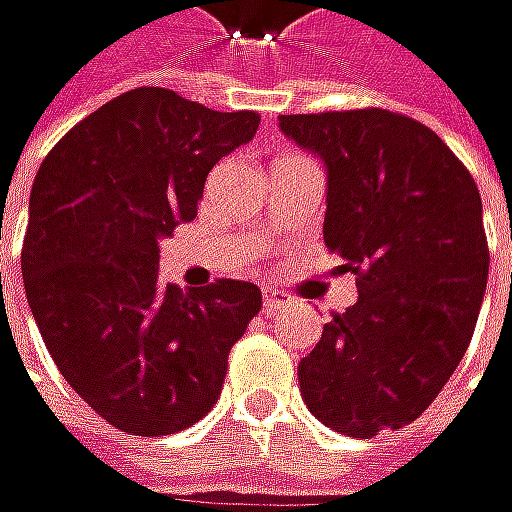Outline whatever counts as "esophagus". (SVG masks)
<instances>
[{"label":"esophagus","mask_w":512,"mask_h":512,"mask_svg":"<svg viewBox=\"0 0 512 512\" xmlns=\"http://www.w3.org/2000/svg\"><path fill=\"white\" fill-rule=\"evenodd\" d=\"M285 306H291V297L288 294H282V291H264V312L267 315H273V312H279Z\"/></svg>","instance_id":"esophagus-1"}]
</instances>
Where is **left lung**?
Masks as SVG:
<instances>
[{"label": "left lung", "instance_id": "8db88e82", "mask_svg": "<svg viewBox=\"0 0 512 512\" xmlns=\"http://www.w3.org/2000/svg\"><path fill=\"white\" fill-rule=\"evenodd\" d=\"M279 128L324 164V245L360 294L297 366L303 402L339 435L402 429L456 372L483 306L480 191L432 128L390 110L297 113Z\"/></svg>", "mask_w": 512, "mask_h": 512}]
</instances>
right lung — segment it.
<instances>
[{
	"label": "right lung",
	"mask_w": 512,
	"mask_h": 512,
	"mask_svg": "<svg viewBox=\"0 0 512 512\" xmlns=\"http://www.w3.org/2000/svg\"><path fill=\"white\" fill-rule=\"evenodd\" d=\"M261 125L170 89H131L74 125L38 167L23 285L71 390L110 426L158 438L218 402L227 354L261 312L251 282H158L161 239L197 215L209 170Z\"/></svg>",
	"instance_id": "obj_1"
}]
</instances>
